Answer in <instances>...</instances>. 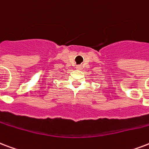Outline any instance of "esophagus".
<instances>
[{"instance_id": "34e87169", "label": "esophagus", "mask_w": 149, "mask_h": 149, "mask_svg": "<svg viewBox=\"0 0 149 149\" xmlns=\"http://www.w3.org/2000/svg\"><path fill=\"white\" fill-rule=\"evenodd\" d=\"M77 70H81V69H82V65H77Z\"/></svg>"}]
</instances>
